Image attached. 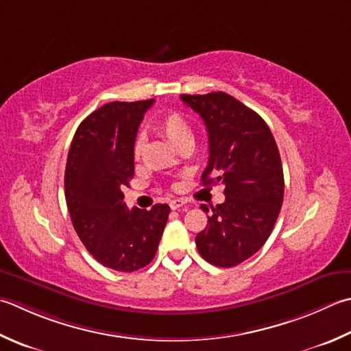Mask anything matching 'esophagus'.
<instances>
[{"instance_id": "34e87169", "label": "esophagus", "mask_w": 351, "mask_h": 351, "mask_svg": "<svg viewBox=\"0 0 351 351\" xmlns=\"http://www.w3.org/2000/svg\"><path fill=\"white\" fill-rule=\"evenodd\" d=\"M185 204H187V202L182 201V199H173V201H170V208L171 210H178V208L184 207Z\"/></svg>"}]
</instances>
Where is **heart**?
Listing matches in <instances>:
<instances>
[{
    "instance_id": "b5f03b06",
    "label": "heart",
    "mask_w": 351,
    "mask_h": 351,
    "mask_svg": "<svg viewBox=\"0 0 351 351\" xmlns=\"http://www.w3.org/2000/svg\"><path fill=\"white\" fill-rule=\"evenodd\" d=\"M154 128L160 132L162 136H166L167 141L171 146H176L181 140L191 136V130L189 123L185 121L184 117L178 112H169L166 115L158 117L154 121ZM141 149V141L138 140L135 144V154L138 155Z\"/></svg>"
}]
</instances>
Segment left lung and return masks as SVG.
<instances>
[{
  "instance_id": "obj_1",
  "label": "left lung",
  "mask_w": 351,
  "mask_h": 351,
  "mask_svg": "<svg viewBox=\"0 0 351 351\" xmlns=\"http://www.w3.org/2000/svg\"><path fill=\"white\" fill-rule=\"evenodd\" d=\"M181 100L207 126L202 184L225 185V202L211 208L196 236L197 251L215 266H237L262 248L280 215L285 178L277 143L262 117L230 94H182ZM201 208L208 213L207 205Z\"/></svg>"
}]
</instances>
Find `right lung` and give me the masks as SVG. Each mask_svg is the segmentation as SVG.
<instances>
[{
	"mask_svg": "<svg viewBox=\"0 0 351 351\" xmlns=\"http://www.w3.org/2000/svg\"><path fill=\"white\" fill-rule=\"evenodd\" d=\"M154 99L111 101L80 123L65 169V199L74 230L103 266L134 272L152 262L170 207L129 210L123 187L134 178V146Z\"/></svg>",
	"mask_w": 351,
	"mask_h": 351,
	"instance_id": "right-lung-1",
	"label": "right lung"
}]
</instances>
